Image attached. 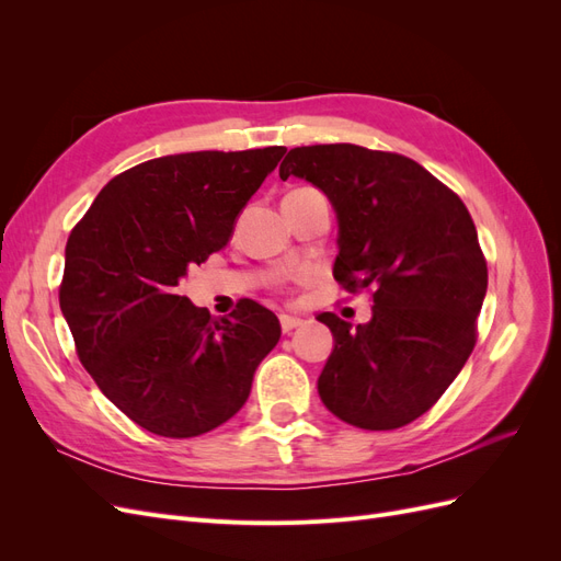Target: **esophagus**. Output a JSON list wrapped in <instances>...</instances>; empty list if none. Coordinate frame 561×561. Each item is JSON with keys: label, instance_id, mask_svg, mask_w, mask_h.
I'll list each match as a JSON object with an SVG mask.
<instances>
[{"label": "esophagus", "instance_id": "34e87169", "mask_svg": "<svg viewBox=\"0 0 561 561\" xmlns=\"http://www.w3.org/2000/svg\"><path fill=\"white\" fill-rule=\"evenodd\" d=\"M304 325V320L301 318H295V316H280V328H283V332H293V330H297V328H301Z\"/></svg>", "mask_w": 561, "mask_h": 561}]
</instances>
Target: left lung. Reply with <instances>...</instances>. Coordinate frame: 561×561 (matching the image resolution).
Listing matches in <instances>:
<instances>
[{"mask_svg": "<svg viewBox=\"0 0 561 561\" xmlns=\"http://www.w3.org/2000/svg\"><path fill=\"white\" fill-rule=\"evenodd\" d=\"M311 182L336 215L334 278L369 287V322L320 313L334 348L318 396L365 431L407 426L445 393L474 346L486 262L463 201L416 161L358 145L295 147L280 180Z\"/></svg>", "mask_w": 561, "mask_h": 561, "instance_id": "obj_1", "label": "left lung"}]
</instances>
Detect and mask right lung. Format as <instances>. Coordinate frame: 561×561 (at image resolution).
I'll return each mask as SVG.
<instances>
[{"label": "right lung", "mask_w": 561, "mask_h": 561, "mask_svg": "<svg viewBox=\"0 0 561 561\" xmlns=\"http://www.w3.org/2000/svg\"><path fill=\"white\" fill-rule=\"evenodd\" d=\"M285 147L190 151L116 175L67 239L60 311L98 388L163 437H196L245 404L280 322L243 299L213 318L178 293L231 241Z\"/></svg>", "instance_id": "1"}]
</instances>
